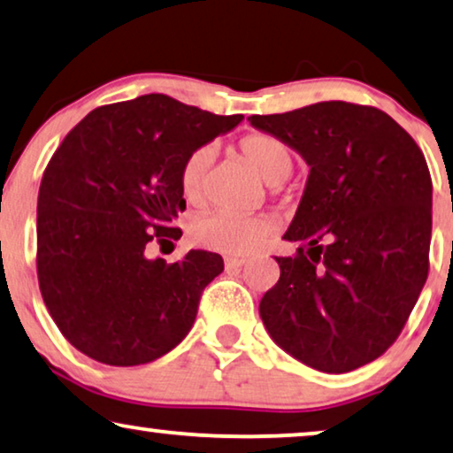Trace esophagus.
<instances>
[{"label": "esophagus", "mask_w": 453, "mask_h": 453, "mask_svg": "<svg viewBox=\"0 0 453 453\" xmlns=\"http://www.w3.org/2000/svg\"><path fill=\"white\" fill-rule=\"evenodd\" d=\"M244 265H246V258H235V257L226 258V269H240V266Z\"/></svg>", "instance_id": "34e87169"}]
</instances>
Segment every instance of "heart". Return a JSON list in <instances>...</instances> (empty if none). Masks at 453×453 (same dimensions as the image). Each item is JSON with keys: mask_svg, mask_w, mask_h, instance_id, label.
<instances>
[{"mask_svg": "<svg viewBox=\"0 0 453 453\" xmlns=\"http://www.w3.org/2000/svg\"><path fill=\"white\" fill-rule=\"evenodd\" d=\"M242 151L258 174L269 184H279L291 174L293 157L288 145L271 135H250L242 142ZM215 157L213 145H203L187 157L180 172L184 199L193 205L205 199L207 176ZM275 229L271 215H242L234 211H211L193 219L190 238L203 248L224 254H248Z\"/></svg>", "mask_w": 453, "mask_h": 453, "instance_id": "b5f03b06", "label": "heart"}]
</instances>
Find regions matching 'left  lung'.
Returning <instances> with one entry per match:
<instances>
[{
  "label": "left lung",
  "mask_w": 453,
  "mask_h": 453,
  "mask_svg": "<svg viewBox=\"0 0 453 453\" xmlns=\"http://www.w3.org/2000/svg\"><path fill=\"white\" fill-rule=\"evenodd\" d=\"M248 120L310 165L283 235L297 254L275 257L281 277L258 305L266 333L318 372H353L396 341L426 281L423 151L386 112L341 100Z\"/></svg>",
  "instance_id": "8db88e82"
}]
</instances>
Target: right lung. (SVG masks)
<instances>
[{"instance_id":"1","label":"right lung","mask_w":453,"mask_h":453,"mask_svg":"<svg viewBox=\"0 0 453 453\" xmlns=\"http://www.w3.org/2000/svg\"><path fill=\"white\" fill-rule=\"evenodd\" d=\"M242 120L145 94L96 108L63 139L38 190L36 269L50 318L78 351L143 365L193 328L224 258L190 250L168 265L145 248L180 238L184 162Z\"/></svg>"}]
</instances>
